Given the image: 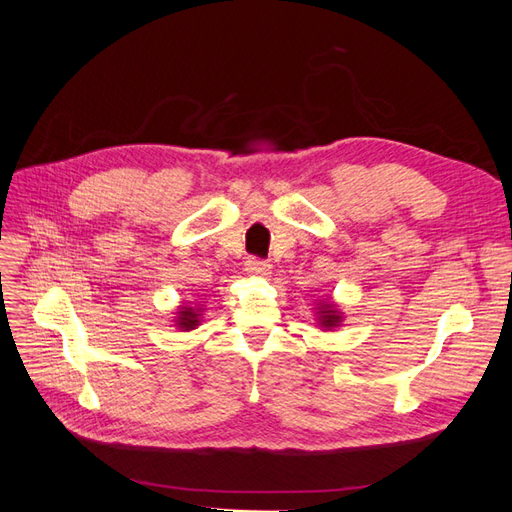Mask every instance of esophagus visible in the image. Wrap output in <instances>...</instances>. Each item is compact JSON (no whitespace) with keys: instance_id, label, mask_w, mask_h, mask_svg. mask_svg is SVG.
I'll use <instances>...</instances> for the list:
<instances>
[{"instance_id":"esophagus-1","label":"esophagus","mask_w":512,"mask_h":512,"mask_svg":"<svg viewBox=\"0 0 512 512\" xmlns=\"http://www.w3.org/2000/svg\"><path fill=\"white\" fill-rule=\"evenodd\" d=\"M245 271L252 273L256 277H267L271 273V265L267 260H260V258H247L245 260Z\"/></svg>"}]
</instances>
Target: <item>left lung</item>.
Masks as SVG:
<instances>
[{"mask_svg":"<svg viewBox=\"0 0 512 512\" xmlns=\"http://www.w3.org/2000/svg\"><path fill=\"white\" fill-rule=\"evenodd\" d=\"M339 322H342V312L331 303V301H324L318 307V324L324 331H331L333 327H339Z\"/></svg>","mask_w":512,"mask_h":512,"instance_id":"obj_1","label":"left lung"}]
</instances>
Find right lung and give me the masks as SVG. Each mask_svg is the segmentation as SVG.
<instances>
[{
  "instance_id": "right-lung-1",
  "label": "right lung",
  "mask_w": 512,
  "mask_h": 512,
  "mask_svg": "<svg viewBox=\"0 0 512 512\" xmlns=\"http://www.w3.org/2000/svg\"><path fill=\"white\" fill-rule=\"evenodd\" d=\"M200 309H194V307H190V305H181L179 307V312H177V327L181 329V331H192V329H196L198 327V314Z\"/></svg>"
}]
</instances>
